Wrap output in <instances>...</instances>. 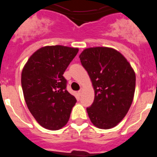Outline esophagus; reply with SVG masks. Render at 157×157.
<instances>
[{"mask_svg": "<svg viewBox=\"0 0 157 157\" xmlns=\"http://www.w3.org/2000/svg\"><path fill=\"white\" fill-rule=\"evenodd\" d=\"M82 91H83V89H81V90H80L78 91V94H79L80 95H81V94H82Z\"/></svg>", "mask_w": 157, "mask_h": 157, "instance_id": "esophagus-1", "label": "esophagus"}]
</instances>
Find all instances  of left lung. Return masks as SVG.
I'll use <instances>...</instances> for the list:
<instances>
[{
  "mask_svg": "<svg viewBox=\"0 0 157 157\" xmlns=\"http://www.w3.org/2000/svg\"><path fill=\"white\" fill-rule=\"evenodd\" d=\"M94 90V101L86 111L90 120L100 129L115 127L125 117L133 102L135 72L115 48L93 47L79 55Z\"/></svg>",
  "mask_w": 157,
  "mask_h": 157,
  "instance_id": "8db88e82",
  "label": "left lung"
}]
</instances>
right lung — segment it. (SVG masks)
Here are the masks:
<instances>
[{"label":"right lung","mask_w":157,"mask_h":157,"mask_svg":"<svg viewBox=\"0 0 157 157\" xmlns=\"http://www.w3.org/2000/svg\"><path fill=\"white\" fill-rule=\"evenodd\" d=\"M78 48L48 45L32 54L23 67L21 84L29 111L41 127L57 130L68 122L76 99L66 90L65 70Z\"/></svg>","instance_id":"obj_1"}]
</instances>
